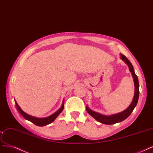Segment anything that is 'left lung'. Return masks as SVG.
<instances>
[{
    "label": "left lung",
    "mask_w": 153,
    "mask_h": 153,
    "mask_svg": "<svg viewBox=\"0 0 153 153\" xmlns=\"http://www.w3.org/2000/svg\"><path fill=\"white\" fill-rule=\"evenodd\" d=\"M120 56H121V59H122L123 61H124L126 64L128 65V66L129 68V70L131 73V75H132V76H133L134 82V86H135V93H134V98L132 100V102H131L130 106L125 110H124L123 111L117 113V114L110 115V116H106V115L101 114L98 113L93 111L89 109L87 106L86 108L87 111L88 112V113L89 114H91L94 118L96 119L100 123L106 124V125H113L114 123H119V122H122V121L125 120L126 118H127L130 115L131 112L133 111V110L134 109L135 107L136 106L137 104L138 99H139V83L137 76L135 75V73L134 72V67H133L132 65H131V63L130 62V61L122 54H120Z\"/></svg>",
    "instance_id": "left-lung-1"
}]
</instances>
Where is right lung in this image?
Returning a JSON list of instances; mask_svg holds the SVG:
<instances>
[{"label": "right lung", "instance_id": "right-lung-1", "mask_svg": "<svg viewBox=\"0 0 153 153\" xmlns=\"http://www.w3.org/2000/svg\"><path fill=\"white\" fill-rule=\"evenodd\" d=\"M15 101V100H14ZM15 103L16 105V107L17 109L18 110V111L20 113V114H22L23 117L30 122H31V123H34L35 125H36V126H39V127H44V126H45L47 125H49L50 123H51L52 122H54V120L57 117V116H58L62 111L63 109H64V100L62 101V106L56 112H55L54 114H51V116L48 117H46V118H36L34 117H32V116H30L28 114H26V113H25L20 108V107L19 106V105L18 104L17 102L15 101Z\"/></svg>", "mask_w": 153, "mask_h": 153}]
</instances>
